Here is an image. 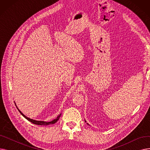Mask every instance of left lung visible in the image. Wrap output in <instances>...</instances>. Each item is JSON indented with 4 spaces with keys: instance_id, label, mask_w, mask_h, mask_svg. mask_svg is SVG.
Returning <instances> with one entry per match:
<instances>
[{
    "instance_id": "left-lung-1",
    "label": "left lung",
    "mask_w": 150,
    "mask_h": 150,
    "mask_svg": "<svg viewBox=\"0 0 150 150\" xmlns=\"http://www.w3.org/2000/svg\"><path fill=\"white\" fill-rule=\"evenodd\" d=\"M85 122H86V120H85Z\"/></svg>"
}]
</instances>
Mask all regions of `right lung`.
I'll list each match as a JSON object with an SVG mask.
<instances>
[{
  "label": "right lung",
  "mask_w": 150,
  "mask_h": 150,
  "mask_svg": "<svg viewBox=\"0 0 150 150\" xmlns=\"http://www.w3.org/2000/svg\"><path fill=\"white\" fill-rule=\"evenodd\" d=\"M16 108H17V109H18V111H19V112L22 115V116L23 117H24L25 119H27V120H28V121H30V122H31V123H33V124H35V125H51V124H54V123H56L58 120H59V117H60V116H61V114H60L57 118L55 119H54L53 120H52V121H51V122H44V121H38V120H33V119H30V118H28V117H26L24 114H23L22 113V112L20 111V110L18 108V107L16 106Z\"/></svg>",
  "instance_id": "add662e5"
}]
</instances>
